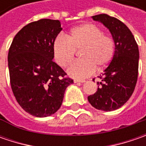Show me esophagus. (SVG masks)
Instances as JSON below:
<instances>
[{
    "label": "esophagus",
    "mask_w": 146,
    "mask_h": 146,
    "mask_svg": "<svg viewBox=\"0 0 146 146\" xmlns=\"http://www.w3.org/2000/svg\"><path fill=\"white\" fill-rule=\"evenodd\" d=\"M85 80H74V83H84Z\"/></svg>",
    "instance_id": "1"
}]
</instances>
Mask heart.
<instances>
[{"mask_svg": "<svg viewBox=\"0 0 146 146\" xmlns=\"http://www.w3.org/2000/svg\"><path fill=\"white\" fill-rule=\"evenodd\" d=\"M66 38L58 36L53 41V52L56 62L66 66L74 59L76 50L80 59L67 68L68 75L84 79L92 75L95 68L102 70L112 60L115 50L114 40L93 23H85L71 29Z\"/></svg>", "mask_w": 146, "mask_h": 146, "instance_id": "obj_1", "label": "heart"}]
</instances>
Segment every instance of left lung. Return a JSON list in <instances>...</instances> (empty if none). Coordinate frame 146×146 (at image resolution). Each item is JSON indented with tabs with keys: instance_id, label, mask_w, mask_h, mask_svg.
Wrapping results in <instances>:
<instances>
[{
	"instance_id": "8db88e82",
	"label": "left lung",
	"mask_w": 146,
	"mask_h": 146,
	"mask_svg": "<svg viewBox=\"0 0 146 146\" xmlns=\"http://www.w3.org/2000/svg\"><path fill=\"white\" fill-rule=\"evenodd\" d=\"M110 32L115 44L114 57L98 76L97 92L88 97L94 108L112 111L120 108L131 98L137 81L139 49L131 31L123 23L107 14L92 17Z\"/></svg>"
}]
</instances>
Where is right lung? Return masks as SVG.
I'll return each mask as SVG.
<instances>
[{
	"label": "right lung",
	"instance_id": "right-lung-1",
	"mask_svg": "<svg viewBox=\"0 0 146 146\" xmlns=\"http://www.w3.org/2000/svg\"><path fill=\"white\" fill-rule=\"evenodd\" d=\"M62 30L59 20L31 23L14 36L8 53L11 88L20 106L44 118L61 107L66 88L73 80L53 61V44Z\"/></svg>",
	"mask_w": 146,
	"mask_h": 146
}]
</instances>
